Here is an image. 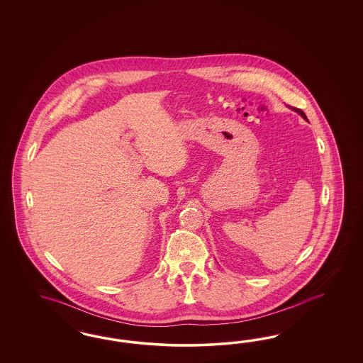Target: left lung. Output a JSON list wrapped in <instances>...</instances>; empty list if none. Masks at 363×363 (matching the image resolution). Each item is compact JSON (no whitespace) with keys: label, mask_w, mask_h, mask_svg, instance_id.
I'll list each match as a JSON object with an SVG mask.
<instances>
[{"label":"left lung","mask_w":363,"mask_h":363,"mask_svg":"<svg viewBox=\"0 0 363 363\" xmlns=\"http://www.w3.org/2000/svg\"><path fill=\"white\" fill-rule=\"evenodd\" d=\"M289 108H290V106H289ZM290 109H293L294 111H297L298 114H299V116H301V117H302L305 121H308V117H306V114H305L302 110L297 109V108H290Z\"/></svg>","instance_id":"8db88e82"}]
</instances>
